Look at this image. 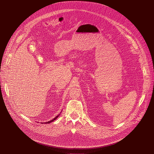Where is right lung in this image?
<instances>
[{"label":"right lung","instance_id":"obj_1","mask_svg":"<svg viewBox=\"0 0 154 154\" xmlns=\"http://www.w3.org/2000/svg\"><path fill=\"white\" fill-rule=\"evenodd\" d=\"M59 115H60V114H59L57 116H56V117H55L54 119H53L52 120H50V121H48V122H45V124H49V123H51V122H52L53 121H54L55 119H57L58 118V117L59 116ZM42 124H44V123L42 122Z\"/></svg>","mask_w":154,"mask_h":154}]
</instances>
